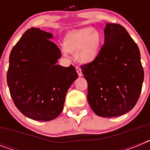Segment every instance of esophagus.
Returning a JSON list of instances; mask_svg holds the SVG:
<instances>
[{"label": "esophagus", "instance_id": "obj_1", "mask_svg": "<svg viewBox=\"0 0 150 150\" xmlns=\"http://www.w3.org/2000/svg\"><path fill=\"white\" fill-rule=\"evenodd\" d=\"M76 72H77L79 76H83V74H82V71H81V68H80V67H76Z\"/></svg>", "mask_w": 150, "mask_h": 150}]
</instances>
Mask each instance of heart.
Returning a JSON list of instances; mask_svg holds the SVG:
<instances>
[{"label":"heart","instance_id":"heart-1","mask_svg":"<svg viewBox=\"0 0 150 150\" xmlns=\"http://www.w3.org/2000/svg\"><path fill=\"white\" fill-rule=\"evenodd\" d=\"M102 40L101 34L92 27L73 30L64 38V47L62 49V52L67 55L68 52H76L78 62L82 64L90 63L98 55Z\"/></svg>","mask_w":150,"mask_h":150}]
</instances>
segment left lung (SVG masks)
Segmentation results:
<instances>
[{
  "label": "left lung",
  "mask_w": 150,
  "mask_h": 150,
  "mask_svg": "<svg viewBox=\"0 0 150 150\" xmlns=\"http://www.w3.org/2000/svg\"><path fill=\"white\" fill-rule=\"evenodd\" d=\"M104 43L93 62L81 66L87 99L95 114L116 117L137 104L144 78L138 46L119 24L107 23Z\"/></svg>",
  "instance_id": "obj_1"
}]
</instances>
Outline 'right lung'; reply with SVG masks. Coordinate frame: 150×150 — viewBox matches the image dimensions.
Returning a JSON list of instances; mask_svg holds the SVG:
<instances>
[{"instance_id":"right-lung-1","label":"right lung","mask_w":150,"mask_h":150,"mask_svg":"<svg viewBox=\"0 0 150 150\" xmlns=\"http://www.w3.org/2000/svg\"><path fill=\"white\" fill-rule=\"evenodd\" d=\"M51 33L28 29L10 55L6 80L16 107L31 120L50 121L64 108L67 90L78 77L76 69L56 64L62 56Z\"/></svg>"}]
</instances>
